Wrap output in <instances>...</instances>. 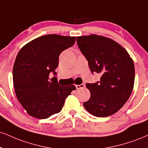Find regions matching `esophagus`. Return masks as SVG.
Masks as SVG:
<instances>
[{"label":"esophagus","mask_w":148,"mask_h":148,"mask_svg":"<svg viewBox=\"0 0 148 148\" xmlns=\"http://www.w3.org/2000/svg\"><path fill=\"white\" fill-rule=\"evenodd\" d=\"M85 87V85L84 84H81V85H76V89H81V88H83Z\"/></svg>","instance_id":"34e87169"}]
</instances>
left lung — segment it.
<instances>
[{
	"instance_id": "1",
	"label": "left lung",
	"mask_w": 148,
	"mask_h": 148,
	"mask_svg": "<svg viewBox=\"0 0 148 148\" xmlns=\"http://www.w3.org/2000/svg\"><path fill=\"white\" fill-rule=\"evenodd\" d=\"M76 42L91 72L101 75L99 82L86 84L91 96L83 106L95 116L112 115L127 102L134 88L132 58L120 44L103 36H77Z\"/></svg>"
}]
</instances>
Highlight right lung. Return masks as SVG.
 <instances>
[{
    "label": "right lung",
    "instance_id": "right-lung-1",
    "mask_svg": "<svg viewBox=\"0 0 148 148\" xmlns=\"http://www.w3.org/2000/svg\"><path fill=\"white\" fill-rule=\"evenodd\" d=\"M75 36L47 34L34 39L21 48L13 67V82L18 100L27 112L47 119L60 112L74 85L60 86L49 73L55 72L58 57L74 44Z\"/></svg>",
    "mask_w": 148,
    "mask_h": 148
}]
</instances>
